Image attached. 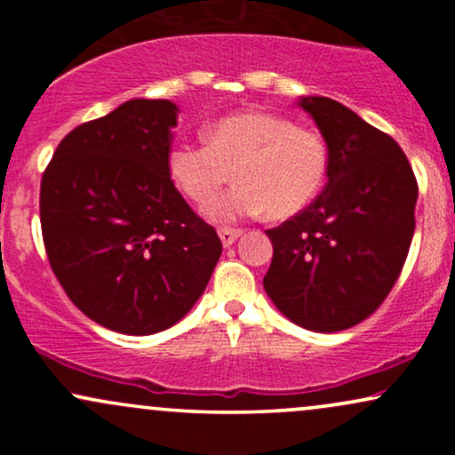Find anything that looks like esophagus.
Masks as SVG:
<instances>
[{"instance_id": "1", "label": "esophagus", "mask_w": 455, "mask_h": 455, "mask_svg": "<svg viewBox=\"0 0 455 455\" xmlns=\"http://www.w3.org/2000/svg\"><path fill=\"white\" fill-rule=\"evenodd\" d=\"M218 235H220V242L224 248H231V245L237 242V237L242 235V231H235V228H220Z\"/></svg>"}]
</instances>
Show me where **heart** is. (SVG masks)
Wrapping results in <instances>:
<instances>
[{"label":"heart","instance_id":"heart-1","mask_svg":"<svg viewBox=\"0 0 455 455\" xmlns=\"http://www.w3.org/2000/svg\"><path fill=\"white\" fill-rule=\"evenodd\" d=\"M327 166L323 139L275 113L227 115L205 128V143L177 140L166 151L169 177L196 205L234 171L238 184L205 207L224 224L263 212L274 220L295 216L325 184Z\"/></svg>","mask_w":455,"mask_h":455}]
</instances>
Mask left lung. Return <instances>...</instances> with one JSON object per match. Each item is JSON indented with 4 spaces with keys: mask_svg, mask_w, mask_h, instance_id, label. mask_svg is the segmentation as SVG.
I'll use <instances>...</instances> for the list:
<instances>
[{
    "mask_svg": "<svg viewBox=\"0 0 455 455\" xmlns=\"http://www.w3.org/2000/svg\"><path fill=\"white\" fill-rule=\"evenodd\" d=\"M327 145L321 196L269 228L274 259L265 293L295 325L342 331L383 304L398 280L415 231L417 181L389 134L344 104L299 98Z\"/></svg>",
    "mask_w": 455,
    "mask_h": 455,
    "instance_id": "8db88e82",
    "label": "left lung"
}]
</instances>
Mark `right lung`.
Wrapping results in <instances>:
<instances>
[{"instance_id": "1", "label": "right lung", "mask_w": 455, "mask_h": 455, "mask_svg": "<svg viewBox=\"0 0 455 455\" xmlns=\"http://www.w3.org/2000/svg\"><path fill=\"white\" fill-rule=\"evenodd\" d=\"M171 100L137 98L72 130L40 184L44 248L83 315L128 336L181 321L222 254L166 171Z\"/></svg>"}]
</instances>
